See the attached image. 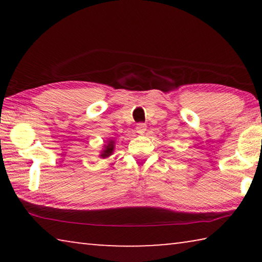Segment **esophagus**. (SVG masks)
Returning <instances> with one entry per match:
<instances>
[{"instance_id": "1", "label": "esophagus", "mask_w": 262, "mask_h": 262, "mask_svg": "<svg viewBox=\"0 0 262 262\" xmlns=\"http://www.w3.org/2000/svg\"><path fill=\"white\" fill-rule=\"evenodd\" d=\"M145 129H147V126H145L144 123H137L136 125V132L139 133V134H144Z\"/></svg>"}]
</instances>
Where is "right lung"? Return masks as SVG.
<instances>
[{
	"label": "right lung",
	"mask_w": 262,
	"mask_h": 262,
	"mask_svg": "<svg viewBox=\"0 0 262 262\" xmlns=\"http://www.w3.org/2000/svg\"><path fill=\"white\" fill-rule=\"evenodd\" d=\"M113 150H114V141L113 140H110L108 143L104 145V150H103V151H101L100 157H103V158L110 157L111 155L113 154Z\"/></svg>",
	"instance_id": "add662e5"
}]
</instances>
